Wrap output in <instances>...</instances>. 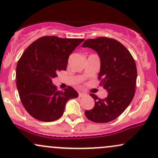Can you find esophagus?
Returning a JSON list of instances; mask_svg holds the SVG:
<instances>
[{"mask_svg":"<svg viewBox=\"0 0 158 158\" xmlns=\"http://www.w3.org/2000/svg\"><path fill=\"white\" fill-rule=\"evenodd\" d=\"M85 96H86V94L85 93H79V97H85Z\"/></svg>","mask_w":158,"mask_h":158,"instance_id":"esophagus-1","label":"esophagus"}]
</instances>
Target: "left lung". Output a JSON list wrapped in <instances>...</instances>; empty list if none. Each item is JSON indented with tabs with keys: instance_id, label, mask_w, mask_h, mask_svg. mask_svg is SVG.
Instances as JSON below:
<instances>
[{
	"instance_id": "1",
	"label": "left lung",
	"mask_w": 158,
	"mask_h": 158,
	"mask_svg": "<svg viewBox=\"0 0 158 158\" xmlns=\"http://www.w3.org/2000/svg\"><path fill=\"white\" fill-rule=\"evenodd\" d=\"M82 48L93 49L100 59V85L108 91L106 99L90 94L95 101L93 109L85 110L86 117L94 123H108L128 108L135 93L137 68L133 57L117 40L107 37L87 39Z\"/></svg>"
}]
</instances>
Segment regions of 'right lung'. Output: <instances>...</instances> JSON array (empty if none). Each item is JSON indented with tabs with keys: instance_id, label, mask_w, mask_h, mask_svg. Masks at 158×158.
<instances>
[{
	"instance_id": "obj_1",
	"label": "right lung",
	"mask_w": 158,
	"mask_h": 158,
	"mask_svg": "<svg viewBox=\"0 0 158 158\" xmlns=\"http://www.w3.org/2000/svg\"><path fill=\"white\" fill-rule=\"evenodd\" d=\"M82 39L39 38L27 48L16 67V85L20 99L32 117L52 122L62 116L65 105L79 94L72 87L57 90L52 79L67 69L69 56Z\"/></svg>"
}]
</instances>
